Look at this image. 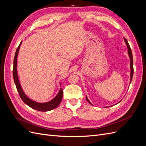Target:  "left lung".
<instances>
[{
    "mask_svg": "<svg viewBox=\"0 0 146 146\" xmlns=\"http://www.w3.org/2000/svg\"><path fill=\"white\" fill-rule=\"evenodd\" d=\"M123 39H124V41H125V44H126V45H127V47L128 54H129V56L130 60V70H131V72H130V83H131V80H132V77H133V56H132V52H131V48H130V46H129V42H128L127 40V39H126L125 38H123ZM86 100L88 102H89L91 105H92V104L90 102V101L89 100V99H88L86 96ZM120 102H121V101H120ZM120 102H119L118 103ZM107 107H105V108H107Z\"/></svg>",
    "mask_w": 146,
    "mask_h": 146,
    "instance_id": "8db88e82",
    "label": "left lung"
}]
</instances>
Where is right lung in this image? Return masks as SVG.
<instances>
[{
  "instance_id": "1",
  "label": "right lung",
  "mask_w": 146,
  "mask_h": 146,
  "mask_svg": "<svg viewBox=\"0 0 146 146\" xmlns=\"http://www.w3.org/2000/svg\"><path fill=\"white\" fill-rule=\"evenodd\" d=\"M22 44V41L21 42L20 44L17 47L16 54L15 55L14 61H13V78H14V82L16 85L17 92L21 97V99L23 100L24 102L30 108L35 109L39 111H50V110L56 108L58 106L60 105L61 102V99L63 98V90L61 88H60V90L58 92V94L55 97L54 99H52L51 100L47 102H44V103H39L35 102L32 99H30L27 96L24 92L23 88L21 87V83L19 80L18 75H17V55H18V53L21 45ZM61 85V83L60 84Z\"/></svg>"
}]
</instances>
